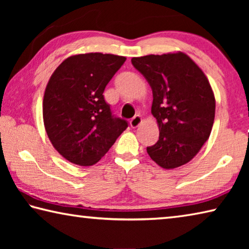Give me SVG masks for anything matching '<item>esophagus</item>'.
<instances>
[{
    "label": "esophagus",
    "mask_w": 249,
    "mask_h": 249,
    "mask_svg": "<svg viewBox=\"0 0 249 249\" xmlns=\"http://www.w3.org/2000/svg\"><path fill=\"white\" fill-rule=\"evenodd\" d=\"M142 117L140 115H136V116H134L132 120H130L129 124H130V126H132L133 128H136V127H138V126L142 124Z\"/></svg>",
    "instance_id": "34e87169"
}]
</instances>
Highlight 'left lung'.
I'll return each mask as SVG.
<instances>
[{
    "label": "left lung",
    "instance_id": "1",
    "mask_svg": "<svg viewBox=\"0 0 249 249\" xmlns=\"http://www.w3.org/2000/svg\"><path fill=\"white\" fill-rule=\"evenodd\" d=\"M153 90L151 114L159 141L147 147L163 169L190 161L209 140L215 116V98L203 71L184 53L132 58Z\"/></svg>",
    "mask_w": 249,
    "mask_h": 249
}]
</instances>
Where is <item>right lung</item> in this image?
I'll return each instance as SVG.
<instances>
[{
	"mask_svg": "<svg viewBox=\"0 0 249 249\" xmlns=\"http://www.w3.org/2000/svg\"><path fill=\"white\" fill-rule=\"evenodd\" d=\"M126 58L89 53L70 56L53 71L46 87L43 119L59 154L79 166L99 161L127 127L113 117L103 92Z\"/></svg>",
	"mask_w": 249,
	"mask_h": 249,
	"instance_id": "add662e5",
	"label": "right lung"
}]
</instances>
